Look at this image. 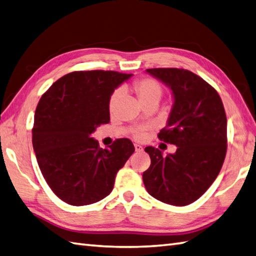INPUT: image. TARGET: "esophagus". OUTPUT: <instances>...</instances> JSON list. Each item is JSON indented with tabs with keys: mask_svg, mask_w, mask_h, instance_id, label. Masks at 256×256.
<instances>
[{
	"mask_svg": "<svg viewBox=\"0 0 256 256\" xmlns=\"http://www.w3.org/2000/svg\"><path fill=\"white\" fill-rule=\"evenodd\" d=\"M134 147H135V152H142V147L140 145L135 144V145H134Z\"/></svg>",
	"mask_w": 256,
	"mask_h": 256,
	"instance_id": "obj_1",
	"label": "esophagus"
}]
</instances>
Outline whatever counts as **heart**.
Masks as SVG:
<instances>
[{"instance_id": "b5f03b06", "label": "heart", "mask_w": 256, "mask_h": 256, "mask_svg": "<svg viewBox=\"0 0 256 256\" xmlns=\"http://www.w3.org/2000/svg\"><path fill=\"white\" fill-rule=\"evenodd\" d=\"M134 92H136V96H138L140 102L142 104H145L150 101L154 100H160L162 94V87L159 82L155 80L150 78V77H142L140 80H138L133 85ZM121 92L120 90H116L114 92H112L109 99V110L111 112H114L116 108L118 99H120ZM135 138L140 140L144 136V132L142 130H136L134 132Z\"/></svg>"}]
</instances>
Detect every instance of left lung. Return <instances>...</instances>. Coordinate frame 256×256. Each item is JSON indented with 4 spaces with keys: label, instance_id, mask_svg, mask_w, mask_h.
<instances>
[{
    "label": "left lung",
    "instance_id": "1",
    "mask_svg": "<svg viewBox=\"0 0 256 256\" xmlns=\"http://www.w3.org/2000/svg\"><path fill=\"white\" fill-rule=\"evenodd\" d=\"M171 88L174 104L158 138L176 146L162 156L148 146L150 167L142 174L147 192L162 203L186 206L198 200L220 172L227 152V116L216 89L191 70L148 68Z\"/></svg>",
    "mask_w": 256,
    "mask_h": 256
}]
</instances>
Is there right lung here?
I'll list each match as a JSON object with an SVG mask.
<instances>
[{"label": "right lung", "instance_id": "obj_1", "mask_svg": "<svg viewBox=\"0 0 256 256\" xmlns=\"http://www.w3.org/2000/svg\"><path fill=\"white\" fill-rule=\"evenodd\" d=\"M132 74L76 70L53 82L34 114L32 146L46 182L58 198L73 206L108 196L116 172L134 152L133 142L118 138L100 148L90 138L110 121L109 99Z\"/></svg>", "mask_w": 256, "mask_h": 256}]
</instances>
